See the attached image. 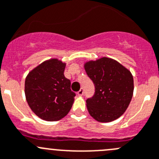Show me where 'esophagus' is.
Listing matches in <instances>:
<instances>
[{"label":"esophagus","mask_w":159,"mask_h":159,"mask_svg":"<svg viewBox=\"0 0 159 159\" xmlns=\"http://www.w3.org/2000/svg\"><path fill=\"white\" fill-rule=\"evenodd\" d=\"M83 94H84V89H83V88H81V89L78 92V95H81H81H83Z\"/></svg>","instance_id":"esophagus-1"}]
</instances>
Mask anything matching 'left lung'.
<instances>
[{
	"label": "left lung",
	"instance_id": "obj_1",
	"mask_svg": "<svg viewBox=\"0 0 159 159\" xmlns=\"http://www.w3.org/2000/svg\"><path fill=\"white\" fill-rule=\"evenodd\" d=\"M95 93L86 100L89 114L99 122H111L123 115L134 92L131 73L120 63L107 57L84 64Z\"/></svg>",
	"mask_w": 159,
	"mask_h": 159
}]
</instances>
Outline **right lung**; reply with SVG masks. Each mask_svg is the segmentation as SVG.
<instances>
[{
	"label": "right lung",
	"instance_id": "add662e5",
	"mask_svg": "<svg viewBox=\"0 0 159 159\" xmlns=\"http://www.w3.org/2000/svg\"><path fill=\"white\" fill-rule=\"evenodd\" d=\"M66 64L57 59L45 61L29 72L25 94L29 107L44 120L57 121L69 112L76 94L64 77Z\"/></svg>",
	"mask_w": 159,
	"mask_h": 159
}]
</instances>
